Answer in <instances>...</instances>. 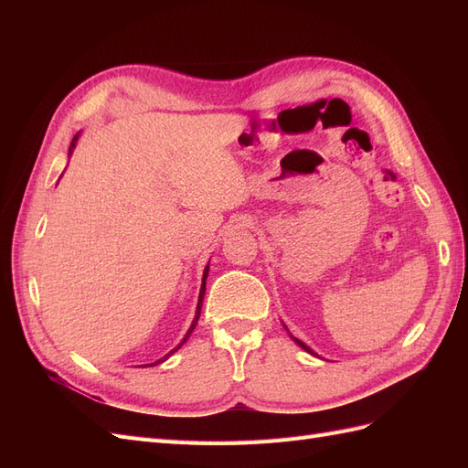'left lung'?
<instances>
[{
    "label": "left lung",
    "mask_w": 468,
    "mask_h": 468,
    "mask_svg": "<svg viewBox=\"0 0 468 468\" xmlns=\"http://www.w3.org/2000/svg\"><path fill=\"white\" fill-rule=\"evenodd\" d=\"M285 330H287V328H285ZM287 332H289V330H287ZM289 335H291V334H289ZM291 337H292V335H291ZM292 342H294L296 346H301V347H303L304 351H308V353H310V356H314V357H318V356H316V353H314L313 349H310V347H308L306 344H303V342H301V339H296V337H292Z\"/></svg>",
    "instance_id": "1"
}]
</instances>
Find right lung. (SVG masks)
<instances>
[{
  "label": "right lung",
  "instance_id": "right-lung-1",
  "mask_svg": "<svg viewBox=\"0 0 468 468\" xmlns=\"http://www.w3.org/2000/svg\"><path fill=\"white\" fill-rule=\"evenodd\" d=\"M78 138H80V133L74 136V140H72V144H69V150H68V155H72V152H74V148H76V144H78ZM207 277H208V265L205 267V271H203V285H201V291H199V303H197V310H195V318H193V322H191V328L187 330V334H186V337H183L181 339V342H179V346L174 349V351H169L167 353V356L164 357V359H160V361H155V363H152V365H158V363H162V361H165L169 356H172V353H176L183 344H186L187 342V339H189V335H191V332L195 330V325H197V320H199V316H201V308H203V296H205V289H207ZM146 367V365H144Z\"/></svg>",
  "mask_w": 468,
  "mask_h": 468
}]
</instances>
